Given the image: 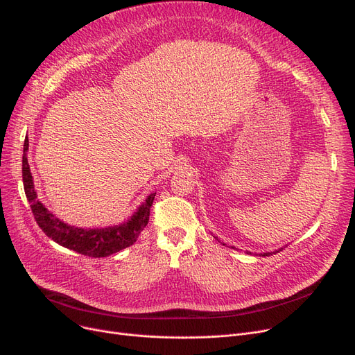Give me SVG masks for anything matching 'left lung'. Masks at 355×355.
Wrapping results in <instances>:
<instances>
[{"instance_id": "left-lung-1", "label": "left lung", "mask_w": 355, "mask_h": 355, "mask_svg": "<svg viewBox=\"0 0 355 355\" xmlns=\"http://www.w3.org/2000/svg\"><path fill=\"white\" fill-rule=\"evenodd\" d=\"M223 245H225V243H223ZM233 249H234V248H233ZM276 252H279V250H276ZM276 252H270V253L268 252V253H260V254H262V256H269V254H272V253H276ZM249 253H250V252H249Z\"/></svg>"}]
</instances>
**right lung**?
Masks as SVG:
<instances>
[{"instance_id": "right-lung-1", "label": "right lung", "mask_w": 355, "mask_h": 355, "mask_svg": "<svg viewBox=\"0 0 355 355\" xmlns=\"http://www.w3.org/2000/svg\"><path fill=\"white\" fill-rule=\"evenodd\" d=\"M28 138L24 141L23 151V182L26 197L30 202L33 216L39 227L55 243L63 248L78 252L89 257H106L112 253H116L125 248L132 246L139 237L144 227L149 221V209L157 193L149 194L146 200L138 207L128 221L119 226H112L106 229H80L59 220L53 213H50L42 201L37 198L34 190V182L30 173V165L27 159Z\"/></svg>"}]
</instances>
